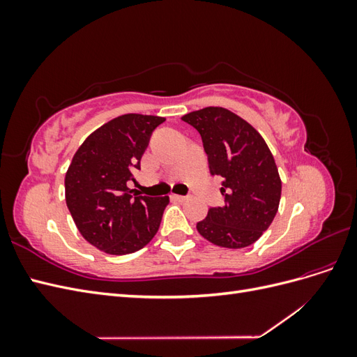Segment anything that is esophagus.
Returning a JSON list of instances; mask_svg holds the SVG:
<instances>
[{
	"label": "esophagus",
	"mask_w": 357,
	"mask_h": 357,
	"mask_svg": "<svg viewBox=\"0 0 357 357\" xmlns=\"http://www.w3.org/2000/svg\"><path fill=\"white\" fill-rule=\"evenodd\" d=\"M172 198H174L176 201H180V202H183V201H186V199H188V197H181V195H172Z\"/></svg>",
	"instance_id": "34e87169"
}]
</instances>
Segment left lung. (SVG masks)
I'll list each match as a JSON object with an SVG mask.
<instances>
[{"label": "left lung", "instance_id": "obj_1", "mask_svg": "<svg viewBox=\"0 0 357 357\" xmlns=\"http://www.w3.org/2000/svg\"><path fill=\"white\" fill-rule=\"evenodd\" d=\"M181 119L199 132L211 174L222 177L225 205L208 210L197 223L198 232L219 247H248L273 223L282 197L271 150L250 123L223 107Z\"/></svg>", "mask_w": 357, "mask_h": 357}]
</instances>
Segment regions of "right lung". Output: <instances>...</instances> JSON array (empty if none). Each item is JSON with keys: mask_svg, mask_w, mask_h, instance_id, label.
<instances>
[{"mask_svg": "<svg viewBox=\"0 0 357 357\" xmlns=\"http://www.w3.org/2000/svg\"><path fill=\"white\" fill-rule=\"evenodd\" d=\"M165 117L122 114L84 139L66 174V201L83 238L109 255H129L152 241L168 197H132L126 183L153 129Z\"/></svg>", "mask_w": 357, "mask_h": 357, "instance_id": "obj_1", "label": "right lung"}]
</instances>
